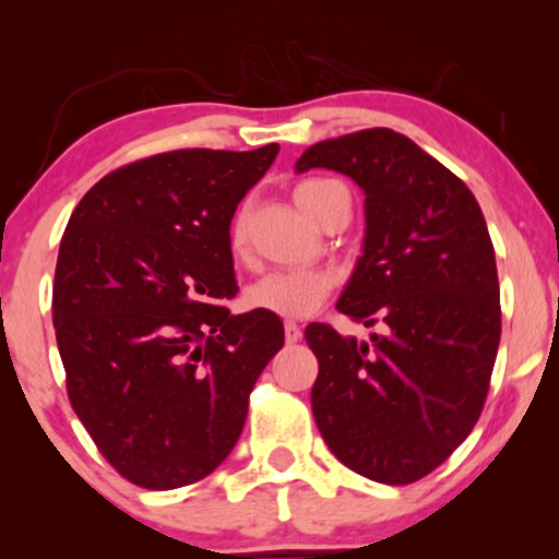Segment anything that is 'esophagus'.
<instances>
[{"mask_svg": "<svg viewBox=\"0 0 559 559\" xmlns=\"http://www.w3.org/2000/svg\"><path fill=\"white\" fill-rule=\"evenodd\" d=\"M284 333H286V342H288V344H297L299 338H301V329H299L297 323H294V320H286Z\"/></svg>", "mask_w": 559, "mask_h": 559, "instance_id": "obj_1", "label": "esophagus"}]
</instances>
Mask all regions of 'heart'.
<instances>
[{"label": "heart", "instance_id": "obj_1", "mask_svg": "<svg viewBox=\"0 0 559 559\" xmlns=\"http://www.w3.org/2000/svg\"><path fill=\"white\" fill-rule=\"evenodd\" d=\"M323 178H312L297 186L294 199L307 215L316 217V194L323 189ZM230 249L241 254L247 249V213L239 210L230 223ZM333 288V275L329 271H318V267H284V271H273L247 292L249 307L262 312H273L281 318H307L323 305Z\"/></svg>", "mask_w": 559, "mask_h": 559}]
</instances>
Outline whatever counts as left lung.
Returning <instances> with one entry per match:
<instances>
[{
    "instance_id": "left-lung-1",
    "label": "left lung",
    "mask_w": 559,
    "mask_h": 559,
    "mask_svg": "<svg viewBox=\"0 0 559 559\" xmlns=\"http://www.w3.org/2000/svg\"><path fill=\"white\" fill-rule=\"evenodd\" d=\"M349 176L365 194V239L336 310L378 325L370 342L310 323L312 415L346 467L413 484L476 426L497 360V260L476 197L391 128L312 144L294 165Z\"/></svg>"
}]
</instances>
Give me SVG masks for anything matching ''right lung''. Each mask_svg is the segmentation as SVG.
<instances>
[{"label":"right lung","mask_w":559,"mask_h":559,"mask_svg":"<svg viewBox=\"0 0 559 559\" xmlns=\"http://www.w3.org/2000/svg\"><path fill=\"white\" fill-rule=\"evenodd\" d=\"M252 152L176 150L112 170L62 234L52 312L68 396L120 476L168 491L215 471L284 346L273 312L230 316V217L271 168Z\"/></svg>","instance_id":"1"}]
</instances>
